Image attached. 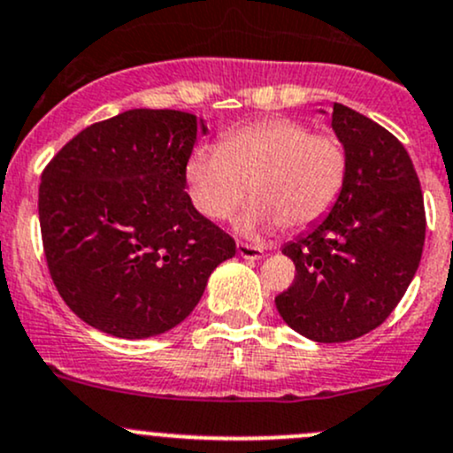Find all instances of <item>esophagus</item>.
<instances>
[{"mask_svg":"<svg viewBox=\"0 0 453 453\" xmlns=\"http://www.w3.org/2000/svg\"><path fill=\"white\" fill-rule=\"evenodd\" d=\"M237 255L244 259H261L264 257V249L261 246L244 244V242H237Z\"/></svg>","mask_w":453,"mask_h":453,"instance_id":"34e87169","label":"esophagus"}]
</instances>
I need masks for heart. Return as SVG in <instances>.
Instances as JSON below:
<instances>
[{"label":"heart","mask_w":453,"mask_h":453,"mask_svg":"<svg viewBox=\"0 0 453 453\" xmlns=\"http://www.w3.org/2000/svg\"><path fill=\"white\" fill-rule=\"evenodd\" d=\"M349 158L334 134H319L292 118H273L228 133L220 146H198L185 163L194 207L211 220L231 216L244 196L253 203L235 220L257 235L283 225L319 222L340 198Z\"/></svg>","instance_id":"heart-1"}]
</instances>
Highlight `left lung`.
<instances>
[{
  "instance_id": "obj_1",
  "label": "left lung",
  "mask_w": 453,
  "mask_h": 453,
  "mask_svg": "<svg viewBox=\"0 0 453 453\" xmlns=\"http://www.w3.org/2000/svg\"><path fill=\"white\" fill-rule=\"evenodd\" d=\"M331 109L347 180L327 216L283 246L296 277L274 298L288 327L314 342L380 327L414 279L426 242L421 183L399 139L349 106Z\"/></svg>"
}]
</instances>
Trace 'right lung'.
Here are the masks:
<instances>
[{
  "mask_svg": "<svg viewBox=\"0 0 453 453\" xmlns=\"http://www.w3.org/2000/svg\"><path fill=\"white\" fill-rule=\"evenodd\" d=\"M207 124L133 109L78 133L41 176L50 274L91 327L124 340L165 334L198 305L235 240L200 216L185 163Z\"/></svg>",
  "mask_w": 453,
  "mask_h": 453,
  "instance_id": "add662e5",
  "label": "right lung"
}]
</instances>
